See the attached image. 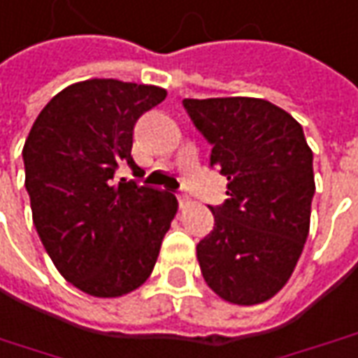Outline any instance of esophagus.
I'll return each mask as SVG.
<instances>
[{"label": "esophagus", "mask_w": 358, "mask_h": 358, "mask_svg": "<svg viewBox=\"0 0 358 358\" xmlns=\"http://www.w3.org/2000/svg\"><path fill=\"white\" fill-rule=\"evenodd\" d=\"M176 198H178L180 208H184V206H188V203H189V196H188V194H178Z\"/></svg>", "instance_id": "obj_1"}]
</instances>
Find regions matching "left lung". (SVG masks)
I'll return each instance as SVG.
<instances>
[{
  "mask_svg": "<svg viewBox=\"0 0 358 358\" xmlns=\"http://www.w3.org/2000/svg\"><path fill=\"white\" fill-rule=\"evenodd\" d=\"M227 178L213 231L198 243L203 280L221 300L255 306L290 280L310 233L313 152L288 111L259 97L184 99Z\"/></svg>",
  "mask_w": 358,
  "mask_h": 358,
  "instance_id": "1",
  "label": "left lung"
}]
</instances>
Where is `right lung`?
<instances>
[{"label": "right lung", "instance_id": "right-lung-1", "mask_svg": "<svg viewBox=\"0 0 358 358\" xmlns=\"http://www.w3.org/2000/svg\"><path fill=\"white\" fill-rule=\"evenodd\" d=\"M166 90L92 78L58 92L23 147L33 223L58 272L78 290L119 298L150 276L178 211L170 192L115 182L129 164L133 127Z\"/></svg>", "mask_w": 358, "mask_h": 358}]
</instances>
